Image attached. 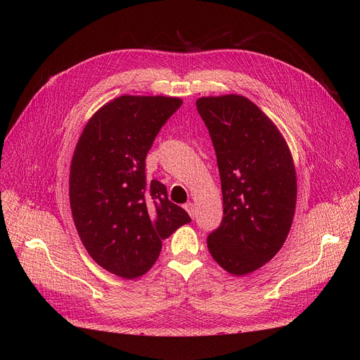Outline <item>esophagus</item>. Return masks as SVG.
Returning a JSON list of instances; mask_svg holds the SVG:
<instances>
[{"label": "esophagus", "instance_id": "34e87169", "mask_svg": "<svg viewBox=\"0 0 360 360\" xmlns=\"http://www.w3.org/2000/svg\"><path fill=\"white\" fill-rule=\"evenodd\" d=\"M184 209H186V210H188L189 216H191V217H192V219H193V217H195V205H193L192 202H186V204H184Z\"/></svg>", "mask_w": 360, "mask_h": 360}]
</instances>
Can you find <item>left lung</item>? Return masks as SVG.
<instances>
[{"label": "left lung", "mask_w": 360, "mask_h": 360, "mask_svg": "<svg viewBox=\"0 0 360 360\" xmlns=\"http://www.w3.org/2000/svg\"><path fill=\"white\" fill-rule=\"evenodd\" d=\"M197 110L214 147L224 198V217L207 246L226 271L248 275L274 258L290 233L294 163L276 126L246 97H201Z\"/></svg>", "instance_id": "1"}]
</instances>
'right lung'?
I'll list each match as a JSON object with an SVG mask.
<instances>
[{
    "mask_svg": "<svg viewBox=\"0 0 360 360\" xmlns=\"http://www.w3.org/2000/svg\"><path fill=\"white\" fill-rule=\"evenodd\" d=\"M177 97L120 96L97 111L75 148L69 195L86 252L111 274L144 275L165 240L191 217L168 200L165 184L146 179V158Z\"/></svg>",
    "mask_w": 360,
    "mask_h": 360,
    "instance_id": "obj_1",
    "label": "right lung"
}]
</instances>
